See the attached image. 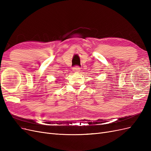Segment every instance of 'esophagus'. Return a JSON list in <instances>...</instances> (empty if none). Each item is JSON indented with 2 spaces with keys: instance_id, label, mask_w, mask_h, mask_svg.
<instances>
[{
  "instance_id": "1",
  "label": "esophagus",
  "mask_w": 151,
  "mask_h": 151,
  "mask_svg": "<svg viewBox=\"0 0 151 151\" xmlns=\"http://www.w3.org/2000/svg\"><path fill=\"white\" fill-rule=\"evenodd\" d=\"M80 69L81 68L79 66H75L74 67V68H73V71H74V72H78L80 71Z\"/></svg>"
}]
</instances>
